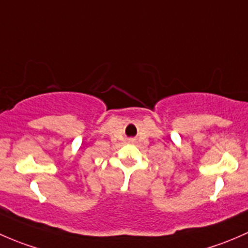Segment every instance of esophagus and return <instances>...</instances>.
<instances>
[{
	"label": "esophagus",
	"instance_id": "esophagus-1",
	"mask_svg": "<svg viewBox=\"0 0 248 248\" xmlns=\"http://www.w3.org/2000/svg\"><path fill=\"white\" fill-rule=\"evenodd\" d=\"M135 141H136V140H135V139H130L129 140V142H135Z\"/></svg>",
	"mask_w": 248,
	"mask_h": 248
}]
</instances>
